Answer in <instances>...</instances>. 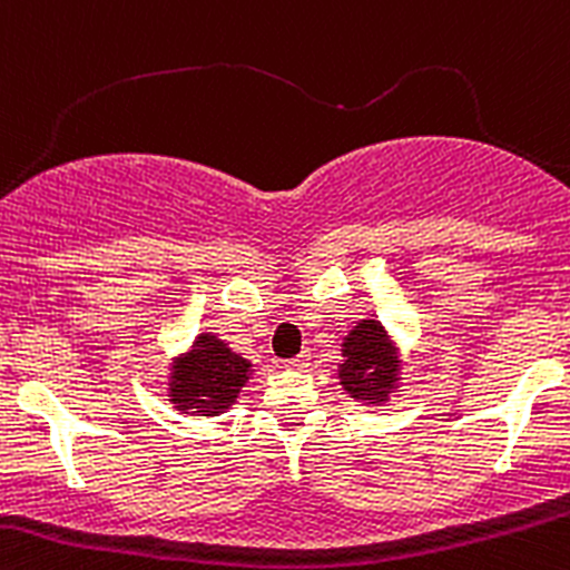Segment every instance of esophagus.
Segmentation results:
<instances>
[{
  "label": "esophagus",
  "mask_w": 570,
  "mask_h": 570,
  "mask_svg": "<svg viewBox=\"0 0 570 570\" xmlns=\"http://www.w3.org/2000/svg\"><path fill=\"white\" fill-rule=\"evenodd\" d=\"M309 365V354L307 351H302L298 356H293V360L285 362V367H291V371H304V367Z\"/></svg>",
  "instance_id": "34e87169"
}]
</instances>
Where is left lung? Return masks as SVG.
Returning <instances> with one entry per match:
<instances>
[{
	"label": "left lung",
	"mask_w": 570,
	"mask_h": 570,
	"mask_svg": "<svg viewBox=\"0 0 570 570\" xmlns=\"http://www.w3.org/2000/svg\"><path fill=\"white\" fill-rule=\"evenodd\" d=\"M337 379L354 401L384 406L401 386V356L390 332L375 318L360 321L343 337V362Z\"/></svg>",
	"instance_id": "left-lung-1"
}]
</instances>
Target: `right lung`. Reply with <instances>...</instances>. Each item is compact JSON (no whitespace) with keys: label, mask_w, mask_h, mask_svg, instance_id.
Listing matches in <instances>:
<instances>
[{"label":"right lung","mask_w":570,"mask_h":570,"mask_svg":"<svg viewBox=\"0 0 570 570\" xmlns=\"http://www.w3.org/2000/svg\"><path fill=\"white\" fill-rule=\"evenodd\" d=\"M252 362L216 334L203 332L186 354L175 356L167 379V397L180 414L219 416L238 401L249 381Z\"/></svg>","instance_id":"obj_1"}]
</instances>
